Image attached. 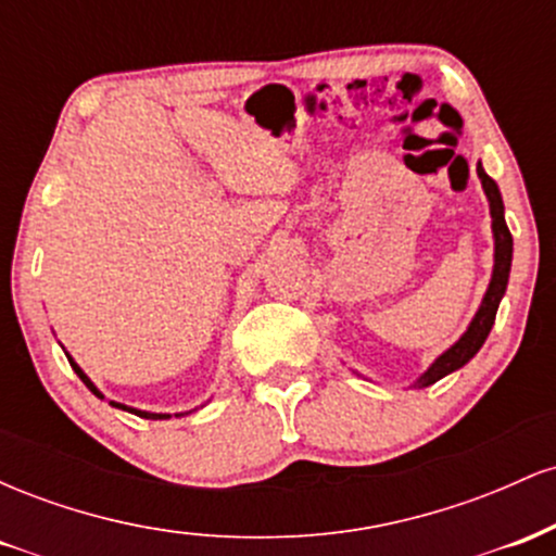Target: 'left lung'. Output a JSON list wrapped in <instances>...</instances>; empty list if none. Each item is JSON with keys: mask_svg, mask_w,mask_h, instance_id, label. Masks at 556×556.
I'll use <instances>...</instances> for the list:
<instances>
[{"mask_svg": "<svg viewBox=\"0 0 556 556\" xmlns=\"http://www.w3.org/2000/svg\"><path fill=\"white\" fill-rule=\"evenodd\" d=\"M478 180H481L483 193H486L489 201V214H491V235H494V269H491V279L486 287V295H483L481 305H478L476 316L470 318L468 329L463 331L460 340H457L452 348H446L437 361L426 368L424 374L413 381V387L424 389L437 384L439 379H444L446 374L457 371L468 363L478 350L483 348L486 342L491 327H494L496 318V308H500L504 292H507V282H509V269H513V235H509L507 222H504V203H502V193L500 185H496L491 177L483 172L481 162H478Z\"/></svg>", "mask_w": 556, "mask_h": 556, "instance_id": "1", "label": "left lung"}]
</instances>
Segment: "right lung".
<instances>
[{
	"mask_svg": "<svg viewBox=\"0 0 556 556\" xmlns=\"http://www.w3.org/2000/svg\"><path fill=\"white\" fill-rule=\"evenodd\" d=\"M65 355H67L70 366H73V371L80 376V381H83V384H86L88 389H91V392L96 394V397H99V400H104V394H101V389H99V387H96L91 379H88V376H86V371H83V368L78 366V363H75V361H73V355H70V353H65ZM110 405H112V407H119V410H127V413H132V416H140V418H151V420H167V418H172V416H169V413H149V410H138V407L123 405V402H114V400H110ZM180 416H185V413H177V418H180Z\"/></svg>",
	"mask_w": 556,
	"mask_h": 556,
	"instance_id": "right-lung-1",
	"label": "right lung"
}]
</instances>
